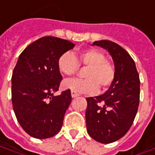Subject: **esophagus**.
I'll list each match as a JSON object with an SVG mask.
<instances>
[{"instance_id":"obj_1","label":"esophagus","mask_w":155,"mask_h":155,"mask_svg":"<svg viewBox=\"0 0 155 155\" xmlns=\"http://www.w3.org/2000/svg\"><path fill=\"white\" fill-rule=\"evenodd\" d=\"M79 96V94H77V93H75V92H74V91H71V97L72 98H76Z\"/></svg>"}]
</instances>
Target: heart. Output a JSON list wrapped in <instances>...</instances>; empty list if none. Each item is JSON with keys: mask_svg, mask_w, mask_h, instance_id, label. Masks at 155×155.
Segmentation results:
<instances>
[{"mask_svg": "<svg viewBox=\"0 0 155 155\" xmlns=\"http://www.w3.org/2000/svg\"><path fill=\"white\" fill-rule=\"evenodd\" d=\"M106 58L96 49H86L74 54L65 51L60 55L57 66L61 73L71 75L77 71L79 65L87 66L84 72L86 79L71 78L62 83L64 89L77 94H94L99 87L106 90L113 84L115 78L114 66L105 61Z\"/></svg>", "mask_w": 155, "mask_h": 155, "instance_id": "obj_1", "label": "heart"}]
</instances>
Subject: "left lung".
Masks as SVG:
<instances>
[{
	"mask_svg": "<svg viewBox=\"0 0 155 155\" xmlns=\"http://www.w3.org/2000/svg\"><path fill=\"white\" fill-rule=\"evenodd\" d=\"M113 59L115 78L104 94L86 98L85 120L90 136L102 143H113L132 125L140 103V76L135 63L124 49L110 41H94Z\"/></svg>",
	"mask_w": 155,
	"mask_h": 155,
	"instance_id": "left-lung-1",
	"label": "left lung"
}]
</instances>
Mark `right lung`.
<instances>
[{"instance_id": "obj_1", "label": "right lung", "mask_w": 155, "mask_h": 155, "mask_svg": "<svg viewBox=\"0 0 155 155\" xmlns=\"http://www.w3.org/2000/svg\"><path fill=\"white\" fill-rule=\"evenodd\" d=\"M71 41L45 36L29 45L16 62L12 77V101L22 129L35 139H48L61 130L71 102V91L54 95L62 80L60 55L74 47Z\"/></svg>"}]
</instances>
